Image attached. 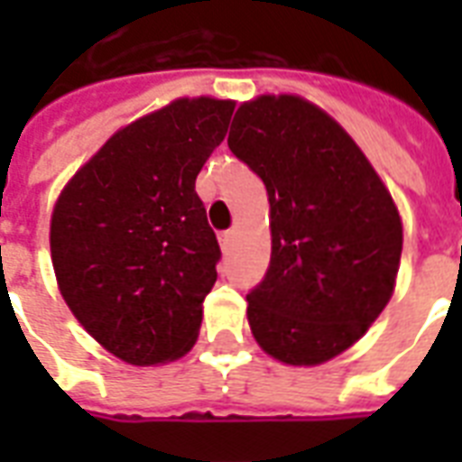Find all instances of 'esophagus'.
Wrapping results in <instances>:
<instances>
[{
	"label": "esophagus",
	"instance_id": "esophagus-1",
	"mask_svg": "<svg viewBox=\"0 0 462 462\" xmlns=\"http://www.w3.org/2000/svg\"><path fill=\"white\" fill-rule=\"evenodd\" d=\"M232 242H235V232L232 230H227L220 235V246H223V252H227V249H230Z\"/></svg>",
	"mask_w": 462,
	"mask_h": 462
}]
</instances>
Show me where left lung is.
Here are the masks:
<instances>
[{"label": "left lung", "instance_id": "obj_1", "mask_svg": "<svg viewBox=\"0 0 462 462\" xmlns=\"http://www.w3.org/2000/svg\"><path fill=\"white\" fill-rule=\"evenodd\" d=\"M227 146L271 203V263L246 295L254 337L285 365L328 362L391 300L402 252L393 199L343 126L302 97L245 103Z\"/></svg>", "mask_w": 462, "mask_h": 462}]
</instances>
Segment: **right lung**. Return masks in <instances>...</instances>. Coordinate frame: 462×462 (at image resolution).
Masks as SVG:
<instances>
[{
  "instance_id": "right-lung-1",
  "label": "right lung",
  "mask_w": 462,
  "mask_h": 462,
  "mask_svg": "<svg viewBox=\"0 0 462 462\" xmlns=\"http://www.w3.org/2000/svg\"><path fill=\"white\" fill-rule=\"evenodd\" d=\"M235 103L181 97L117 132L54 206L52 263L81 326L129 365L191 350L217 278L216 232L196 174L223 143Z\"/></svg>"
}]
</instances>
